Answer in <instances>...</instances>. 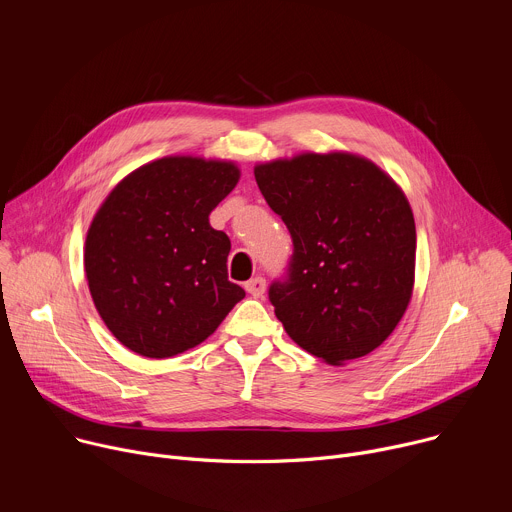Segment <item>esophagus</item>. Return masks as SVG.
Wrapping results in <instances>:
<instances>
[{
    "label": "esophagus",
    "mask_w": 512,
    "mask_h": 512,
    "mask_svg": "<svg viewBox=\"0 0 512 512\" xmlns=\"http://www.w3.org/2000/svg\"><path fill=\"white\" fill-rule=\"evenodd\" d=\"M245 289L249 291L253 298H261L263 291H265V279L263 277H253L245 283Z\"/></svg>",
    "instance_id": "obj_1"
}]
</instances>
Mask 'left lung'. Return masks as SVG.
I'll return each instance as SVG.
<instances>
[{
  "instance_id": "obj_1",
  "label": "left lung",
  "mask_w": 512,
  "mask_h": 512,
  "mask_svg": "<svg viewBox=\"0 0 512 512\" xmlns=\"http://www.w3.org/2000/svg\"><path fill=\"white\" fill-rule=\"evenodd\" d=\"M294 253L269 285L277 320L310 354L340 364L381 346L403 318L415 275V221L369 160L304 154L255 168Z\"/></svg>"
}]
</instances>
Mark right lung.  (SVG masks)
I'll return each mask as SVG.
<instances>
[{
    "label": "right lung",
    "instance_id": "right-lung-1",
    "mask_svg": "<svg viewBox=\"0 0 512 512\" xmlns=\"http://www.w3.org/2000/svg\"><path fill=\"white\" fill-rule=\"evenodd\" d=\"M239 182L229 162L162 158L107 196L85 243L97 312L113 336L148 358L206 340L245 298L229 281L231 239L208 214Z\"/></svg>",
    "mask_w": 512,
    "mask_h": 512
}]
</instances>
